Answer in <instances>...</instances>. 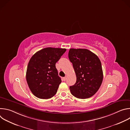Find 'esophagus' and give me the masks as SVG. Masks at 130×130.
Segmentation results:
<instances>
[{
  "instance_id": "34e87169",
  "label": "esophagus",
  "mask_w": 130,
  "mask_h": 130,
  "mask_svg": "<svg viewBox=\"0 0 130 130\" xmlns=\"http://www.w3.org/2000/svg\"><path fill=\"white\" fill-rule=\"evenodd\" d=\"M66 79H67L66 76L65 77H64V78H63V80H64V81H65L66 80Z\"/></svg>"
}]
</instances>
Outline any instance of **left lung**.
Here are the masks:
<instances>
[{"label": "left lung", "instance_id": "1", "mask_svg": "<svg viewBox=\"0 0 130 130\" xmlns=\"http://www.w3.org/2000/svg\"><path fill=\"white\" fill-rule=\"evenodd\" d=\"M68 58L77 77L76 83L69 87L71 94L79 99L95 95L103 80L101 63L95 53L86 49H69Z\"/></svg>", "mask_w": 130, "mask_h": 130}]
</instances>
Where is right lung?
I'll return each mask as SVG.
<instances>
[{"label": "right lung", "instance_id": "add662e5", "mask_svg": "<svg viewBox=\"0 0 130 130\" xmlns=\"http://www.w3.org/2000/svg\"><path fill=\"white\" fill-rule=\"evenodd\" d=\"M66 51L65 48L47 47L36 52L30 59L26 80L36 97L47 99L56 94L62 81L55 64Z\"/></svg>", "mask_w": 130, "mask_h": 130}]
</instances>
